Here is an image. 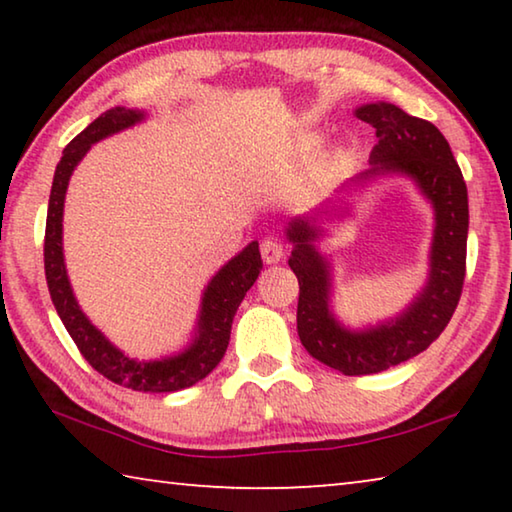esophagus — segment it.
<instances>
[{
	"instance_id": "esophagus-1",
	"label": "esophagus",
	"mask_w": 512,
	"mask_h": 512,
	"mask_svg": "<svg viewBox=\"0 0 512 512\" xmlns=\"http://www.w3.org/2000/svg\"><path fill=\"white\" fill-rule=\"evenodd\" d=\"M262 257L266 264H277L284 257V244L273 237H266L262 241Z\"/></svg>"
}]
</instances>
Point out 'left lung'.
<instances>
[{
  "mask_svg": "<svg viewBox=\"0 0 512 512\" xmlns=\"http://www.w3.org/2000/svg\"><path fill=\"white\" fill-rule=\"evenodd\" d=\"M357 117L377 131L370 151V169L357 180L402 171L420 185L436 210V235L431 248V273L420 298L391 320L368 332H348L327 309V266L311 241L314 221H293L289 239L296 244L289 259L300 284L298 336L311 357L343 375H375L413 359L443 334L452 320L465 282L467 259V187L443 133L427 119L406 115L393 103H370Z\"/></svg>",
  "mask_w": 512,
  "mask_h": 512,
  "instance_id": "left-lung-1",
  "label": "left lung"
}]
</instances>
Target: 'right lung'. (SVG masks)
Segmentation results:
<instances>
[{
  "mask_svg": "<svg viewBox=\"0 0 512 512\" xmlns=\"http://www.w3.org/2000/svg\"><path fill=\"white\" fill-rule=\"evenodd\" d=\"M142 117L144 115L140 110L110 108L65 146L49 194L45 228V275L49 296L60 320H63L65 329L83 354V359L99 375L115 381L119 386L131 388V391L173 393L198 384V381L219 366L225 350H228L232 318H235L246 291L255 284L259 271L264 268V262L262 255H259V244L253 241V244H248L235 259H230L214 275V280L205 289L196 341L192 348L173 359L149 363L128 359L117 348H112L103 339L99 329L83 316V311L72 296V287H69L63 262V203L69 176H72L74 167L90 151L94 142L117 131H124V128L133 126Z\"/></svg>",
  "mask_w": 512,
  "mask_h": 512,
  "instance_id": "1",
  "label": "right lung"
}]
</instances>
